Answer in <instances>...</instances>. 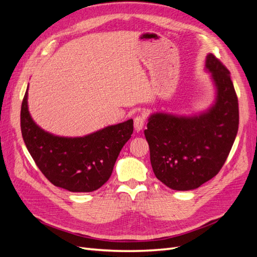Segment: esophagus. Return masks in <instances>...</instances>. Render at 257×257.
I'll return each instance as SVG.
<instances>
[{"mask_svg":"<svg viewBox=\"0 0 257 257\" xmlns=\"http://www.w3.org/2000/svg\"><path fill=\"white\" fill-rule=\"evenodd\" d=\"M145 122H146V119L144 115H137L135 116L134 119V127H135V131L137 132H141L145 125Z\"/></svg>","mask_w":257,"mask_h":257,"instance_id":"esophagus-1","label":"esophagus"}]
</instances>
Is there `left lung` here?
<instances>
[{
    "label": "left lung",
    "instance_id": "8db88e82",
    "mask_svg": "<svg viewBox=\"0 0 257 257\" xmlns=\"http://www.w3.org/2000/svg\"><path fill=\"white\" fill-rule=\"evenodd\" d=\"M206 67L216 87L215 104L199 115L154 113L145 137L154 175L176 191H189L219 174L237 136L238 97L229 71L213 54Z\"/></svg>",
    "mask_w": 257,
    "mask_h": 257
}]
</instances>
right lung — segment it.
Listing matches in <instances>:
<instances>
[{"label":"right lung","mask_w":257,"mask_h":257,"mask_svg":"<svg viewBox=\"0 0 257 257\" xmlns=\"http://www.w3.org/2000/svg\"><path fill=\"white\" fill-rule=\"evenodd\" d=\"M27 99L28 90L21 104V133L43 175L53 185L77 193L93 192L106 183L121 149L133 134V120L84 137H59L36 125Z\"/></svg>","instance_id":"add662e5"}]
</instances>
